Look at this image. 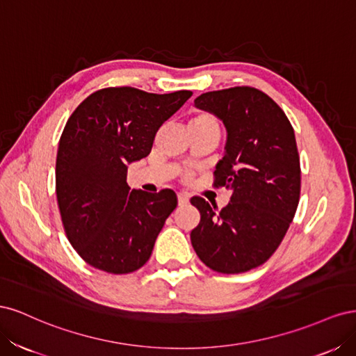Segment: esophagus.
<instances>
[{"mask_svg":"<svg viewBox=\"0 0 356 356\" xmlns=\"http://www.w3.org/2000/svg\"><path fill=\"white\" fill-rule=\"evenodd\" d=\"M188 203V195L186 193H178V204H187Z\"/></svg>","mask_w":356,"mask_h":356,"instance_id":"esophagus-1","label":"esophagus"}]
</instances>
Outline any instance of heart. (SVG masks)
I'll use <instances>...</instances> for the list:
<instances>
[{"label":"heart","mask_w":356,"mask_h":356,"mask_svg":"<svg viewBox=\"0 0 356 356\" xmlns=\"http://www.w3.org/2000/svg\"><path fill=\"white\" fill-rule=\"evenodd\" d=\"M190 126L197 127H218V122L212 114L209 113H197L191 117Z\"/></svg>","instance_id":"heart-1"}]
</instances>
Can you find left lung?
<instances>
[{
    "mask_svg": "<svg viewBox=\"0 0 356 356\" xmlns=\"http://www.w3.org/2000/svg\"><path fill=\"white\" fill-rule=\"evenodd\" d=\"M195 106L227 131L213 186L230 188L232 197L221 211L191 197L200 212L191 245L212 270L243 273L272 257L296 215L301 172L294 129L270 96L248 86L202 93Z\"/></svg>",
    "mask_w": 356,
    "mask_h": 356,
    "instance_id": "8db88e82",
    "label": "left lung"
}]
</instances>
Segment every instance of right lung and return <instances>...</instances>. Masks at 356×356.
Masks as SVG:
<instances>
[{"mask_svg":"<svg viewBox=\"0 0 356 356\" xmlns=\"http://www.w3.org/2000/svg\"><path fill=\"white\" fill-rule=\"evenodd\" d=\"M191 95L106 88L68 118L56 157V196L67 238L92 267L124 275L148 261L177 195L131 191L127 165L149 154L159 127Z\"/></svg>","mask_w":356,"mask_h":356,"instance_id":"right-lung-1","label":"right lung"}]
</instances>
